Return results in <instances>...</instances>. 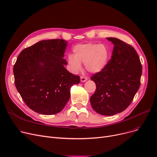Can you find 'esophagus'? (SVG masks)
I'll use <instances>...</instances> for the list:
<instances>
[{
	"mask_svg": "<svg viewBox=\"0 0 157 157\" xmlns=\"http://www.w3.org/2000/svg\"><path fill=\"white\" fill-rule=\"evenodd\" d=\"M87 79H88V78L86 77H83V76L81 77V82H85Z\"/></svg>",
	"mask_w": 157,
	"mask_h": 157,
	"instance_id": "obj_1",
	"label": "esophagus"
}]
</instances>
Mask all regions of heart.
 Returning <instances> with one entry per match:
<instances>
[{
    "mask_svg": "<svg viewBox=\"0 0 157 157\" xmlns=\"http://www.w3.org/2000/svg\"><path fill=\"white\" fill-rule=\"evenodd\" d=\"M73 55L67 56L71 70L78 73L81 70V63H84L85 69L90 72L102 71L109 61V51L105 45L97 43L79 44L72 48Z\"/></svg>",
    "mask_w": 157,
    "mask_h": 157,
    "instance_id": "1",
    "label": "heart"
}]
</instances>
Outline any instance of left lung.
Masks as SVG:
<instances>
[{
	"mask_svg": "<svg viewBox=\"0 0 157 157\" xmlns=\"http://www.w3.org/2000/svg\"><path fill=\"white\" fill-rule=\"evenodd\" d=\"M114 45L106 67L90 78L96 85L90 104L97 113L112 116L127 108L138 91L142 65L135 49L119 39L107 37Z\"/></svg>",
	"mask_w": 157,
	"mask_h": 157,
	"instance_id": "left-lung-1",
	"label": "left lung"
}]
</instances>
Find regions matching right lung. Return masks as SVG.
<instances>
[{
  "mask_svg": "<svg viewBox=\"0 0 157 157\" xmlns=\"http://www.w3.org/2000/svg\"><path fill=\"white\" fill-rule=\"evenodd\" d=\"M67 41L43 40L24 49L14 65L16 89L30 109L46 115L60 113L69 100L70 90L80 77L70 73L63 59Z\"/></svg>",
  "mask_w": 157,
  "mask_h": 157,
  "instance_id": "add662e5",
  "label": "right lung"
}]
</instances>
